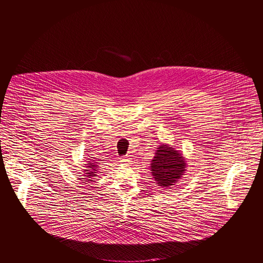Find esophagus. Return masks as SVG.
Masks as SVG:
<instances>
[{"label":"esophagus","instance_id":"34e87169","mask_svg":"<svg viewBox=\"0 0 263 263\" xmlns=\"http://www.w3.org/2000/svg\"><path fill=\"white\" fill-rule=\"evenodd\" d=\"M121 162L123 164H129L131 162V159L129 157H123V158H121Z\"/></svg>","mask_w":263,"mask_h":263}]
</instances>
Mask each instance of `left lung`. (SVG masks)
Masks as SVG:
<instances>
[{"label":"left lung","mask_w":263,"mask_h":263,"mask_svg":"<svg viewBox=\"0 0 263 263\" xmlns=\"http://www.w3.org/2000/svg\"><path fill=\"white\" fill-rule=\"evenodd\" d=\"M149 166L157 186L168 190L183 179L187 168V159L176 147L161 143L157 147Z\"/></svg>","instance_id":"8db88e82"}]
</instances>
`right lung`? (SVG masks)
Returning <instances> with one entry per match:
<instances>
[{"label":"right lung","mask_w":263,"mask_h":263,"mask_svg":"<svg viewBox=\"0 0 263 263\" xmlns=\"http://www.w3.org/2000/svg\"><path fill=\"white\" fill-rule=\"evenodd\" d=\"M86 163L83 164V168L82 171H83V174L81 177H83L82 179L85 180L84 182H92L94 180L95 177H97V173L99 172V163L96 162L95 160H92L91 161H85ZM81 179V178H80Z\"/></svg>","instance_id":"1"}]
</instances>
